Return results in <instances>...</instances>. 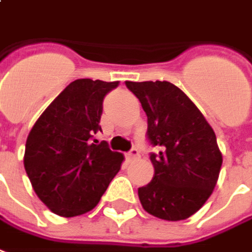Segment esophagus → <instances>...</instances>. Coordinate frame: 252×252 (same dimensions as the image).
I'll return each instance as SVG.
<instances>
[{
    "mask_svg": "<svg viewBox=\"0 0 252 252\" xmlns=\"http://www.w3.org/2000/svg\"><path fill=\"white\" fill-rule=\"evenodd\" d=\"M140 158V153L137 149H131L129 153H126V158H127V161H134L135 158Z\"/></svg>",
    "mask_w": 252,
    "mask_h": 252,
    "instance_id": "34e87169",
    "label": "esophagus"
}]
</instances>
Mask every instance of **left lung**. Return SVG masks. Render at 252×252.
<instances>
[{"instance_id":"1","label":"left lung","mask_w":252,"mask_h":252,"mask_svg":"<svg viewBox=\"0 0 252 252\" xmlns=\"http://www.w3.org/2000/svg\"><path fill=\"white\" fill-rule=\"evenodd\" d=\"M148 117L155 175L138 189L141 205L161 220H186L215 189L222 156L212 126L187 94L168 81H126Z\"/></svg>"}]
</instances>
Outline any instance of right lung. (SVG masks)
<instances>
[{"mask_svg":"<svg viewBox=\"0 0 252 252\" xmlns=\"http://www.w3.org/2000/svg\"><path fill=\"white\" fill-rule=\"evenodd\" d=\"M119 81L80 78L39 117L28 134L24 168L39 199L62 217L87 213L119 172L123 155L94 137L103 100Z\"/></svg>","mask_w":252,"mask_h":252,"instance_id":"1","label":"right lung"}]
</instances>
